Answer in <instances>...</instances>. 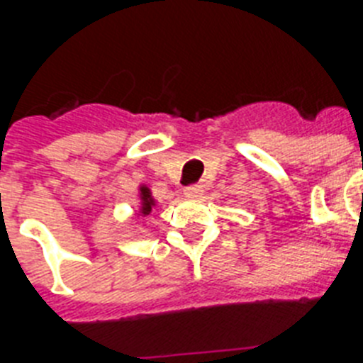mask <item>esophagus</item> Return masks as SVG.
<instances>
[{
    "mask_svg": "<svg viewBox=\"0 0 363 363\" xmlns=\"http://www.w3.org/2000/svg\"><path fill=\"white\" fill-rule=\"evenodd\" d=\"M185 196L187 198H200L201 194H203V187L201 185H189V187H185Z\"/></svg>",
    "mask_w": 363,
    "mask_h": 363,
    "instance_id": "1",
    "label": "esophagus"
}]
</instances>
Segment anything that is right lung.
<instances>
[{
	"label": "right lung",
	"mask_w": 363,
	"mask_h": 363,
	"mask_svg": "<svg viewBox=\"0 0 363 363\" xmlns=\"http://www.w3.org/2000/svg\"><path fill=\"white\" fill-rule=\"evenodd\" d=\"M154 205H156V201H154L152 194H150V189L142 185L140 187V214L142 216H149Z\"/></svg>",
	"instance_id": "add662e5"
}]
</instances>
